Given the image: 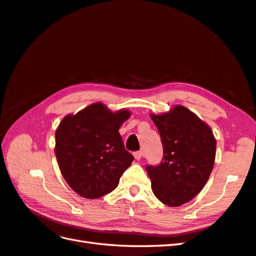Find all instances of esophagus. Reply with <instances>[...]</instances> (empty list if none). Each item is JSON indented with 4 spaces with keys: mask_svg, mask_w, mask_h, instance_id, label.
<instances>
[{
    "mask_svg": "<svg viewBox=\"0 0 256 256\" xmlns=\"http://www.w3.org/2000/svg\"><path fill=\"white\" fill-rule=\"evenodd\" d=\"M134 156L136 160H141L142 156H143V152H142V151H136V152L134 153Z\"/></svg>",
    "mask_w": 256,
    "mask_h": 256,
    "instance_id": "obj_1",
    "label": "esophagus"
}]
</instances>
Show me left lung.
<instances>
[{
    "label": "left lung",
    "mask_w": 256,
    "mask_h": 256,
    "mask_svg": "<svg viewBox=\"0 0 256 256\" xmlns=\"http://www.w3.org/2000/svg\"><path fill=\"white\" fill-rule=\"evenodd\" d=\"M158 127L164 155L156 165H146L152 190L168 206L191 201L213 170L216 140L208 124L182 105L162 115H151Z\"/></svg>",
    "instance_id": "1"
}]
</instances>
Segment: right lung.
<instances>
[{
	"mask_svg": "<svg viewBox=\"0 0 256 256\" xmlns=\"http://www.w3.org/2000/svg\"><path fill=\"white\" fill-rule=\"evenodd\" d=\"M129 116L126 110L113 113L94 103L60 122L55 132V155L62 175L79 196L98 198L108 194L132 165V154L118 132Z\"/></svg>",
	"mask_w": 256,
	"mask_h": 256,
	"instance_id": "add662e5",
	"label": "right lung"
}]
</instances>
